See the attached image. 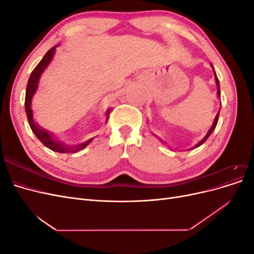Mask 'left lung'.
Listing matches in <instances>:
<instances>
[{
    "instance_id": "left-lung-1",
    "label": "left lung",
    "mask_w": 254,
    "mask_h": 254,
    "mask_svg": "<svg viewBox=\"0 0 254 254\" xmlns=\"http://www.w3.org/2000/svg\"><path fill=\"white\" fill-rule=\"evenodd\" d=\"M212 67H213V65H212ZM213 71H214V68H213ZM214 75H215V80H216V84H217V95L220 97V89H219V80H218V78H217V76H216V73H215V71H214ZM220 110V109H219ZM218 118H219V111H218V113L216 114V117H215V120H214V123H213V125H212V127H211V129L209 130V131H207V133H206V135L203 137V139L199 142L196 146H195V148L196 147H198V146H200V145H202L206 140H207V137H209L210 135H211V133L213 132V130L215 129V127H216V125H217V122H218Z\"/></svg>"
}]
</instances>
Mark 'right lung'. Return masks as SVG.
Wrapping results in <instances>:
<instances>
[{"label": "right lung", "instance_id": "right-lung-1", "mask_svg": "<svg viewBox=\"0 0 254 254\" xmlns=\"http://www.w3.org/2000/svg\"><path fill=\"white\" fill-rule=\"evenodd\" d=\"M56 47H53L51 50L48 51V53L45 54L44 57L42 58V60L40 61L39 64H37V66L34 68V71L32 72L29 76V79L27 82L26 86V94H25V110H26V115H27V120H28V124L32 128L33 132L35 133V135L40 140V142L47 146L48 148L52 149L53 151L56 152H61V153H68V152H76L79 151L81 149H83L84 147H87V145L93 140L92 139L88 140L87 142H84L82 144H79L77 146H67L64 145V143H61L59 141H57L48 132L45 131L44 129L40 128L39 126H37L34 122L33 119V110H32V97L35 94V92L37 90L38 87V82H39V78L42 74V72L44 71V68L48 66V64L51 63V60L54 56V53H55ZM109 110L107 111V115H109Z\"/></svg>", "mask_w": 254, "mask_h": 254}]
</instances>
